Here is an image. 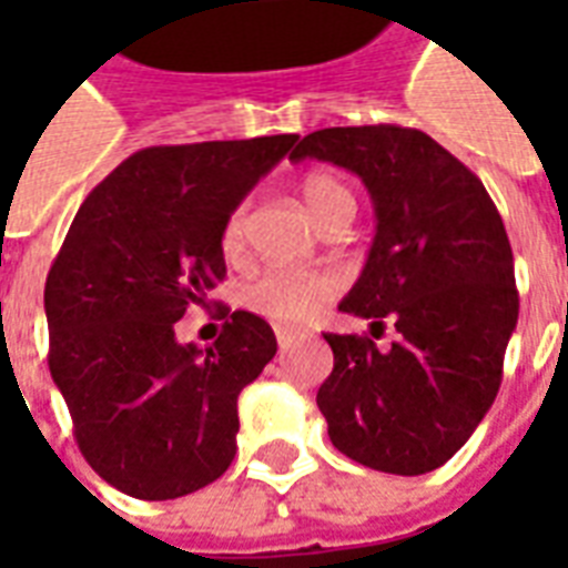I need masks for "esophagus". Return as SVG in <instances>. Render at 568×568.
I'll return each instance as SVG.
<instances>
[{
	"label": "esophagus",
	"instance_id": "esophagus-1",
	"mask_svg": "<svg viewBox=\"0 0 568 568\" xmlns=\"http://www.w3.org/2000/svg\"><path fill=\"white\" fill-rule=\"evenodd\" d=\"M297 337H304V334H301V332H288V328H280V332H276V344H280V349H288V346L295 344Z\"/></svg>",
	"mask_w": 568,
	"mask_h": 568
}]
</instances>
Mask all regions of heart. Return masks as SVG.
Masks as SVG:
<instances>
[{"label": "heart", "instance_id": "heart-1", "mask_svg": "<svg viewBox=\"0 0 568 568\" xmlns=\"http://www.w3.org/2000/svg\"><path fill=\"white\" fill-rule=\"evenodd\" d=\"M301 197L307 203L310 215L320 227L341 219V215H356V197L353 191L332 173H310L301 182ZM248 231V203L231 210L222 227V252L227 258L243 255ZM341 288V280L328 271H288V267H273L258 273L243 292L248 310L258 316L280 325H295L316 316V310Z\"/></svg>", "mask_w": 568, "mask_h": 568}]
</instances>
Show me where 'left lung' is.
I'll return each mask as SVG.
<instances>
[{
    "label": "left lung",
    "instance_id": "obj_1",
    "mask_svg": "<svg viewBox=\"0 0 568 568\" xmlns=\"http://www.w3.org/2000/svg\"><path fill=\"white\" fill-rule=\"evenodd\" d=\"M356 173L374 203V243L344 313L398 337L325 334L334 368L316 405L328 438L386 475H426L487 417L501 383L520 297L505 224L487 187L423 130L325 128L292 161Z\"/></svg>",
    "mask_w": 568,
    "mask_h": 568
}]
</instances>
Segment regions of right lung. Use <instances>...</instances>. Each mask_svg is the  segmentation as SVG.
I'll return each mask as SVG.
<instances>
[{"label": "right lung", "mask_w": 568, "mask_h": 568, "mask_svg": "<svg viewBox=\"0 0 568 568\" xmlns=\"http://www.w3.org/2000/svg\"><path fill=\"white\" fill-rule=\"evenodd\" d=\"M295 133L130 154L72 219L44 283L51 377L84 459L133 499H179L227 471L236 398L276 356L236 310L206 349L175 322L224 280L222 227Z\"/></svg>", "instance_id": "right-lung-1"}]
</instances>
